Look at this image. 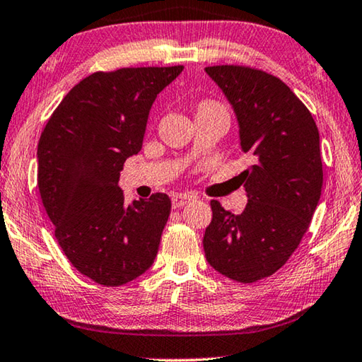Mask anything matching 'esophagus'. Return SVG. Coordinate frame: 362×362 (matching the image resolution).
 Segmentation results:
<instances>
[{
    "mask_svg": "<svg viewBox=\"0 0 362 362\" xmlns=\"http://www.w3.org/2000/svg\"><path fill=\"white\" fill-rule=\"evenodd\" d=\"M192 199H193V197L187 195V193H175V195L172 197V206L182 208V206H185L188 202H192Z\"/></svg>",
    "mask_w": 362,
    "mask_h": 362,
    "instance_id": "esophagus-1",
    "label": "esophagus"
}]
</instances>
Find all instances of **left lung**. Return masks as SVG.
Segmentation results:
<instances>
[{
    "instance_id": "1",
    "label": "left lung",
    "mask_w": 362,
    "mask_h": 362,
    "mask_svg": "<svg viewBox=\"0 0 362 362\" xmlns=\"http://www.w3.org/2000/svg\"><path fill=\"white\" fill-rule=\"evenodd\" d=\"M204 71L233 107L249 203L233 214L213 199L203 249L216 272L239 283L272 276L298 249L319 204L323 172L319 129L281 79L234 64Z\"/></svg>"
}]
</instances>
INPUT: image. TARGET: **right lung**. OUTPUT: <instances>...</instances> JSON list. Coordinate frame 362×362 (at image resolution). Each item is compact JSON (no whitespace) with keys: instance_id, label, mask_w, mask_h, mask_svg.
<instances>
[{"instance_id":"right-lung-1","label":"right lung","mask_w":362,"mask_h":362,"mask_svg":"<svg viewBox=\"0 0 362 362\" xmlns=\"http://www.w3.org/2000/svg\"><path fill=\"white\" fill-rule=\"evenodd\" d=\"M183 66L122 68L78 83L42 132L39 190L58 244L84 276L122 286L158 255L170 198L125 203L120 170L138 154L156 97Z\"/></svg>"}]
</instances>
